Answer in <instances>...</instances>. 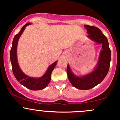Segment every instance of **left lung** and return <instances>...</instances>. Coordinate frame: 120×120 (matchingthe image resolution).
<instances>
[{
	"label": "left lung",
	"mask_w": 120,
	"mask_h": 120,
	"mask_svg": "<svg viewBox=\"0 0 120 120\" xmlns=\"http://www.w3.org/2000/svg\"><path fill=\"white\" fill-rule=\"evenodd\" d=\"M89 34L87 37L98 44H101L100 51L96 67L93 71L86 75L79 77L71 71L69 65L67 66V74L69 80L74 87L79 90H89L101 83L108 73L111 58V52L109 47L108 39L99 29L95 26L85 25Z\"/></svg>",
	"instance_id": "obj_1"
}]
</instances>
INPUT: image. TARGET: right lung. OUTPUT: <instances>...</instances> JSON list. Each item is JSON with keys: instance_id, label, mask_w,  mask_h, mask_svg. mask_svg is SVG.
I'll return each instance as SVG.
<instances>
[{"instance_id": "1", "label": "right lung", "mask_w": 120, "mask_h": 120, "mask_svg": "<svg viewBox=\"0 0 120 120\" xmlns=\"http://www.w3.org/2000/svg\"><path fill=\"white\" fill-rule=\"evenodd\" d=\"M31 24L27 23L21 28L20 31L15 35L12 42V46L10 51V59L12 64V68L15 78L23 86L31 90H40L45 89L49 85L51 79V73L55 67L57 61L49 66L47 70L43 76L39 78H34L26 75L21 71L19 63H17V47L19 38L27 26Z\"/></svg>"}]
</instances>
